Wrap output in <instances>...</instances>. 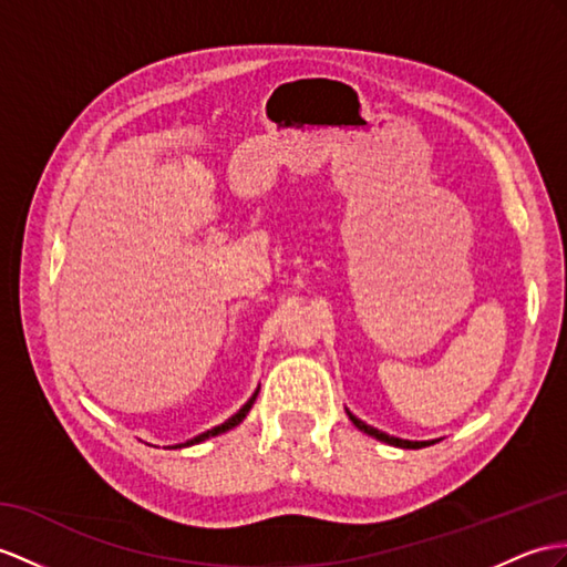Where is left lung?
<instances>
[{"label":"left lung","instance_id":"1","mask_svg":"<svg viewBox=\"0 0 567 567\" xmlns=\"http://www.w3.org/2000/svg\"><path fill=\"white\" fill-rule=\"evenodd\" d=\"M349 419L353 421V425L358 427V431H363V433H368V435H372V437H378V440H382V443L394 445V447H404V450H419V447H425V445H433L431 440H427V443H413V440L392 437V435H388V433L378 431V427H372V425H368V423H363V421H358L351 411H349Z\"/></svg>","mask_w":567,"mask_h":567}]
</instances>
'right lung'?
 I'll list each match as a JSON object with an SVG mask.
<instances>
[{"mask_svg": "<svg viewBox=\"0 0 567 567\" xmlns=\"http://www.w3.org/2000/svg\"><path fill=\"white\" fill-rule=\"evenodd\" d=\"M255 399H257V392L250 396V402H247L236 416H230L226 423H220V425H216V427H212V431H206V433H202V435H197L195 440H189V443H185V445H197V443H202V440H206V437H214V435H218V433H226V431H230V427H236L245 416H247V411L252 409V404H255ZM185 445H175V447H185Z\"/></svg>", "mask_w": 567, "mask_h": 567, "instance_id": "right-lung-1", "label": "right lung"}]
</instances>
